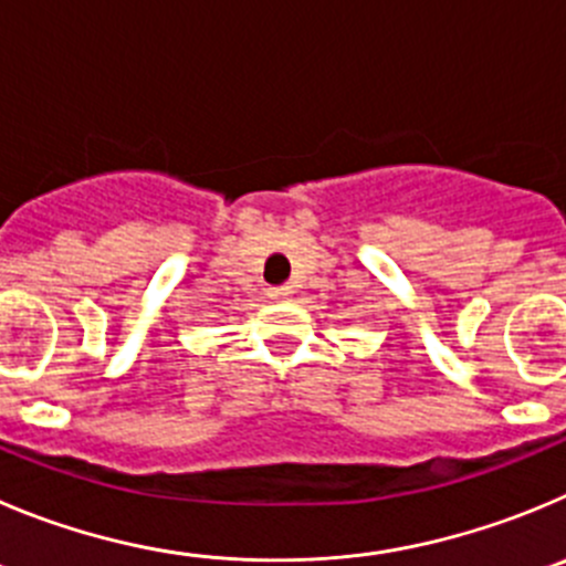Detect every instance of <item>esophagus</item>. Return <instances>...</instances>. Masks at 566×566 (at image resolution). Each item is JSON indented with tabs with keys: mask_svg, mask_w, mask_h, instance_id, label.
I'll return each instance as SVG.
<instances>
[{
	"mask_svg": "<svg viewBox=\"0 0 566 566\" xmlns=\"http://www.w3.org/2000/svg\"><path fill=\"white\" fill-rule=\"evenodd\" d=\"M268 295H271V298H287V295H290V290L287 287H271V290H268Z\"/></svg>",
	"mask_w": 566,
	"mask_h": 566,
	"instance_id": "1",
	"label": "esophagus"
}]
</instances>
